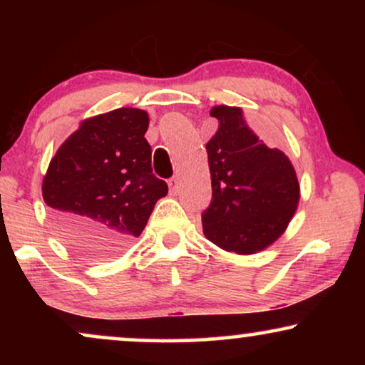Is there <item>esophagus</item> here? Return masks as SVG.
I'll use <instances>...</instances> for the list:
<instances>
[{
	"label": "esophagus",
	"mask_w": 365,
	"mask_h": 365,
	"mask_svg": "<svg viewBox=\"0 0 365 365\" xmlns=\"http://www.w3.org/2000/svg\"><path fill=\"white\" fill-rule=\"evenodd\" d=\"M168 184H169V189H171V192H176L178 187H179V179H178V176H174V178L169 179Z\"/></svg>",
	"instance_id": "esophagus-1"
}]
</instances>
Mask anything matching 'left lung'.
<instances>
[{
    "mask_svg": "<svg viewBox=\"0 0 365 365\" xmlns=\"http://www.w3.org/2000/svg\"><path fill=\"white\" fill-rule=\"evenodd\" d=\"M219 128L206 144L212 201L204 236L224 251L247 256L271 246L296 214L301 187L292 163L247 126L241 108L214 106Z\"/></svg>",
    "mask_w": 365,
    "mask_h": 365,
    "instance_id": "1",
    "label": "left lung"
}]
</instances>
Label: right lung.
Wrapping results in <instances>:
<instances>
[{
  "label": "right lung",
  "instance_id": "obj_1",
  "mask_svg": "<svg viewBox=\"0 0 365 365\" xmlns=\"http://www.w3.org/2000/svg\"><path fill=\"white\" fill-rule=\"evenodd\" d=\"M146 111L119 108L81 121L49 163L43 199L68 246L94 259L128 249L168 184L153 174Z\"/></svg>",
  "mask_w": 365,
  "mask_h": 365
}]
</instances>
